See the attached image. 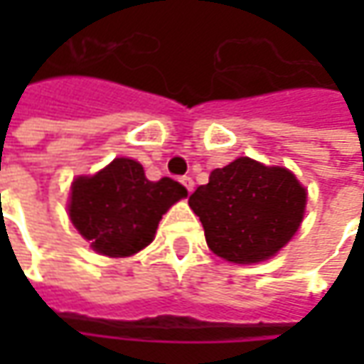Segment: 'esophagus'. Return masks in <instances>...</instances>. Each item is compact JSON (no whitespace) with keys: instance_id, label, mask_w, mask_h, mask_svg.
<instances>
[{"instance_id":"1","label":"esophagus","mask_w":364,"mask_h":364,"mask_svg":"<svg viewBox=\"0 0 364 364\" xmlns=\"http://www.w3.org/2000/svg\"><path fill=\"white\" fill-rule=\"evenodd\" d=\"M180 182L184 184V188L188 190V192H192V190H194V180H192L190 176H184V178L180 180Z\"/></svg>"}]
</instances>
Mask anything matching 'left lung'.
Returning <instances> with one entry per match:
<instances>
[{"label": "left lung", "mask_w": 364, "mask_h": 364, "mask_svg": "<svg viewBox=\"0 0 364 364\" xmlns=\"http://www.w3.org/2000/svg\"><path fill=\"white\" fill-rule=\"evenodd\" d=\"M213 253L232 263L273 257L300 229L306 188L286 168L237 158L190 194Z\"/></svg>", "instance_id": "8db88e82"}]
</instances>
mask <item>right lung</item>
<instances>
[{"mask_svg":"<svg viewBox=\"0 0 364 364\" xmlns=\"http://www.w3.org/2000/svg\"><path fill=\"white\" fill-rule=\"evenodd\" d=\"M186 196L188 190L172 178L151 182L139 161L115 158L73 182L68 215L97 253L129 257L154 241L161 215Z\"/></svg>","mask_w":364,"mask_h":364,"instance_id":"right-lung-1","label":"right lung"}]
</instances>
